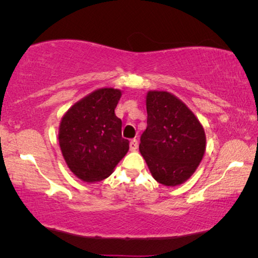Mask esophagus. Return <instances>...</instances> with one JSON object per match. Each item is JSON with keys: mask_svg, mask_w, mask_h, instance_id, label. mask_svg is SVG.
I'll return each instance as SVG.
<instances>
[{"mask_svg": "<svg viewBox=\"0 0 258 258\" xmlns=\"http://www.w3.org/2000/svg\"><path fill=\"white\" fill-rule=\"evenodd\" d=\"M129 147H130V150L135 151L137 149V147H139V142H137V140H132V141H130Z\"/></svg>", "mask_w": 258, "mask_h": 258, "instance_id": "1", "label": "esophagus"}]
</instances>
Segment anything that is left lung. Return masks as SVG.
I'll use <instances>...</instances> for the list:
<instances>
[{
	"instance_id": "8db88e82",
	"label": "left lung",
	"mask_w": 258,
	"mask_h": 258,
	"mask_svg": "<svg viewBox=\"0 0 258 258\" xmlns=\"http://www.w3.org/2000/svg\"><path fill=\"white\" fill-rule=\"evenodd\" d=\"M147 129L140 153L153 177L175 186L191 177L206 153L203 125L184 102L164 90H149L146 97Z\"/></svg>"
}]
</instances>
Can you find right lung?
Instances as JSON below:
<instances>
[{"instance_id":"1","label":"right lung","mask_w":258,"mask_h":258,"mask_svg":"<svg viewBox=\"0 0 258 258\" xmlns=\"http://www.w3.org/2000/svg\"><path fill=\"white\" fill-rule=\"evenodd\" d=\"M122 91L100 88L81 98L62 116L58 143L67 165L87 183L109 177L129 150L122 121L115 115Z\"/></svg>"}]
</instances>
